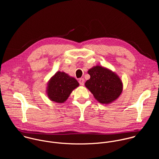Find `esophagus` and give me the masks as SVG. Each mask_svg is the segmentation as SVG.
<instances>
[{
    "label": "esophagus",
    "instance_id": "1",
    "mask_svg": "<svg viewBox=\"0 0 159 159\" xmlns=\"http://www.w3.org/2000/svg\"><path fill=\"white\" fill-rule=\"evenodd\" d=\"M84 82H85V80L83 78L80 79L79 80V82L80 85H84Z\"/></svg>",
    "mask_w": 159,
    "mask_h": 159
}]
</instances>
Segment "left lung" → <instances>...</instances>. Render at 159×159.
Listing matches in <instances>:
<instances>
[{
    "label": "left lung",
    "instance_id": "left-lung-1",
    "mask_svg": "<svg viewBox=\"0 0 159 159\" xmlns=\"http://www.w3.org/2000/svg\"><path fill=\"white\" fill-rule=\"evenodd\" d=\"M87 72L90 78L85 85L99 102L110 104L121 95L123 83L116 73L99 65L93 66Z\"/></svg>",
    "mask_w": 159,
    "mask_h": 159
}]
</instances>
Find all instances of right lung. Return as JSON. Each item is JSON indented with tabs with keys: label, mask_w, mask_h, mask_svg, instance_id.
<instances>
[{
	"label": "right lung",
	"mask_w": 159,
	"mask_h": 159,
	"mask_svg": "<svg viewBox=\"0 0 159 159\" xmlns=\"http://www.w3.org/2000/svg\"><path fill=\"white\" fill-rule=\"evenodd\" d=\"M47 85L48 98L53 102L63 103L79 84L75 78L58 71L50 79Z\"/></svg>",
	"instance_id": "add662e5"
}]
</instances>
